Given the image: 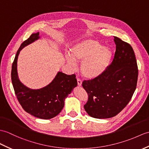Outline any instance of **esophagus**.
Returning a JSON list of instances; mask_svg holds the SVG:
<instances>
[{"instance_id":"obj_1","label":"esophagus","mask_w":149,"mask_h":149,"mask_svg":"<svg viewBox=\"0 0 149 149\" xmlns=\"http://www.w3.org/2000/svg\"><path fill=\"white\" fill-rule=\"evenodd\" d=\"M77 84L79 86H82V81L80 79H77Z\"/></svg>"}]
</instances>
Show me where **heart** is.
I'll return each mask as SVG.
<instances>
[{
    "mask_svg": "<svg viewBox=\"0 0 149 149\" xmlns=\"http://www.w3.org/2000/svg\"><path fill=\"white\" fill-rule=\"evenodd\" d=\"M70 56L67 60L74 65V61L81 62V72L83 77L94 79L101 76L109 68L112 52L110 48L103 46L97 40L88 39L72 47Z\"/></svg>",
    "mask_w": 149,
    "mask_h": 149,
    "instance_id": "b5f03b06",
    "label": "heart"
}]
</instances>
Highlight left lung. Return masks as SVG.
I'll return each instance as SVG.
<instances>
[{"label": "left lung", "instance_id": "left-lung-1", "mask_svg": "<svg viewBox=\"0 0 149 149\" xmlns=\"http://www.w3.org/2000/svg\"><path fill=\"white\" fill-rule=\"evenodd\" d=\"M116 49L111 65L100 77L84 81L88 95L84 109L96 119L116 116L130 101L136 88L138 70L132 47L114 37Z\"/></svg>", "mask_w": 149, "mask_h": 149}]
</instances>
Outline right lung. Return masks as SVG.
<instances>
[{"mask_svg":"<svg viewBox=\"0 0 149 149\" xmlns=\"http://www.w3.org/2000/svg\"><path fill=\"white\" fill-rule=\"evenodd\" d=\"M39 38V32L32 33L20 46L13 63L11 80L16 97L23 109L34 117L50 119L61 111L65 98L77 86V82L75 74L67 75L61 72H58L51 83L40 89H30L19 81L17 71L19 52Z\"/></svg>","mask_w":149,"mask_h":149,"instance_id":"1","label":"right lung"}]
</instances>
